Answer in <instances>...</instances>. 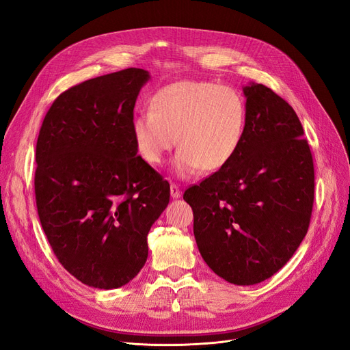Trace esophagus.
Instances as JSON below:
<instances>
[{
	"mask_svg": "<svg viewBox=\"0 0 350 350\" xmlns=\"http://www.w3.org/2000/svg\"><path fill=\"white\" fill-rule=\"evenodd\" d=\"M170 195H172L173 199H177V198L182 196V191H180V187L177 185L172 183V186H170Z\"/></svg>",
	"mask_w": 350,
	"mask_h": 350,
	"instance_id": "esophagus-1",
	"label": "esophagus"
}]
</instances>
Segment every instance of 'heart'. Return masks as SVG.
I'll list each match as a JSON object with an SVG mask.
<instances>
[{"label": "heart", "mask_w": 350, "mask_h": 350, "mask_svg": "<svg viewBox=\"0 0 350 350\" xmlns=\"http://www.w3.org/2000/svg\"><path fill=\"white\" fill-rule=\"evenodd\" d=\"M247 103L231 87L183 80L167 84L150 98V111L132 120V139L141 159L161 165L174 145V172L191 177L217 173L239 155L247 131Z\"/></svg>", "instance_id": "b5f03b06"}]
</instances>
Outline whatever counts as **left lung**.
<instances>
[{"mask_svg": "<svg viewBox=\"0 0 350 350\" xmlns=\"http://www.w3.org/2000/svg\"><path fill=\"white\" fill-rule=\"evenodd\" d=\"M243 92L249 116L239 155L183 199L206 265L230 284L254 285L284 267L308 231L314 164L295 110L263 84Z\"/></svg>", "mask_w": 350, "mask_h": 350, "instance_id": "obj_1", "label": "left lung"}]
</instances>
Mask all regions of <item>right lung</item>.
<instances>
[{
  "instance_id": "right-lung-1",
  "label": "right lung",
  "mask_w": 350,
  "mask_h": 350,
  "mask_svg": "<svg viewBox=\"0 0 350 350\" xmlns=\"http://www.w3.org/2000/svg\"><path fill=\"white\" fill-rule=\"evenodd\" d=\"M148 71L92 78L56 97L36 144L35 195L59 263L83 284L113 289L139 273L146 235L170 185L132 139L133 107Z\"/></svg>"
}]
</instances>
